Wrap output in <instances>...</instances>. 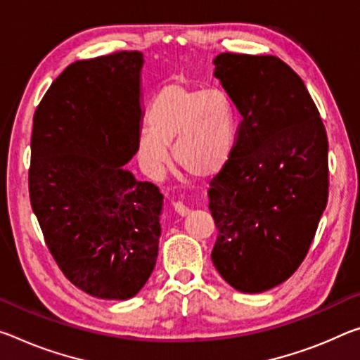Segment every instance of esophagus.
Segmentation results:
<instances>
[{
    "instance_id": "esophagus-1",
    "label": "esophagus",
    "mask_w": 360,
    "mask_h": 360,
    "mask_svg": "<svg viewBox=\"0 0 360 360\" xmlns=\"http://www.w3.org/2000/svg\"><path fill=\"white\" fill-rule=\"evenodd\" d=\"M173 208L179 216H187V214H189V211H191L184 203H181V202H173Z\"/></svg>"
}]
</instances>
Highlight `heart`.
I'll return each instance as SVG.
<instances>
[{"instance_id": "1", "label": "heart", "mask_w": 360, "mask_h": 360, "mask_svg": "<svg viewBox=\"0 0 360 360\" xmlns=\"http://www.w3.org/2000/svg\"><path fill=\"white\" fill-rule=\"evenodd\" d=\"M149 131L138 141L147 173L162 178L171 162L193 179H211L229 163L236 139V108L221 89L174 82L158 91L147 110Z\"/></svg>"}]
</instances>
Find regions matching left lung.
I'll use <instances>...</instances> for the list:
<instances>
[{
    "label": "left lung",
    "instance_id": "1",
    "mask_svg": "<svg viewBox=\"0 0 360 360\" xmlns=\"http://www.w3.org/2000/svg\"><path fill=\"white\" fill-rule=\"evenodd\" d=\"M214 77L240 123L210 182L211 259L238 292L261 293L306 258L328 198V141L303 79L276 56L221 53Z\"/></svg>",
    "mask_w": 360,
    "mask_h": 360
}]
</instances>
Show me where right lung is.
Returning a JSON list of instances; mask_svg holds the SVG:
<instances>
[{
    "label": "right lung",
    "instance_id": "right-lung-1",
    "mask_svg": "<svg viewBox=\"0 0 360 360\" xmlns=\"http://www.w3.org/2000/svg\"><path fill=\"white\" fill-rule=\"evenodd\" d=\"M142 65L139 51L73 62L33 117V213L64 276L101 300L138 295L158 256L163 195L123 168L141 138Z\"/></svg>",
    "mask_w": 360,
    "mask_h": 360
}]
</instances>
